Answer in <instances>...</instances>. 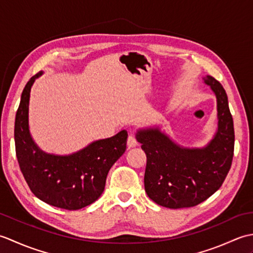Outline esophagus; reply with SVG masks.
Listing matches in <instances>:
<instances>
[{
  "label": "esophagus",
  "instance_id": "esophagus-1",
  "mask_svg": "<svg viewBox=\"0 0 253 253\" xmlns=\"http://www.w3.org/2000/svg\"><path fill=\"white\" fill-rule=\"evenodd\" d=\"M138 144L136 138L133 135H129V137H128V140H127V146L129 148H132V147H136Z\"/></svg>",
  "mask_w": 253,
  "mask_h": 253
}]
</instances>
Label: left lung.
<instances>
[{
  "label": "left lung",
  "mask_w": 253,
  "mask_h": 253,
  "mask_svg": "<svg viewBox=\"0 0 253 253\" xmlns=\"http://www.w3.org/2000/svg\"><path fill=\"white\" fill-rule=\"evenodd\" d=\"M216 96L217 129L202 148L176 143L159 126L138 129L136 139L147 155L144 189L148 197L169 209L195 207L219 189L234 157L235 132L227 94L212 76L203 77Z\"/></svg>",
  "instance_id": "left-lung-1"
}]
</instances>
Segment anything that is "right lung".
<instances>
[{
    "mask_svg": "<svg viewBox=\"0 0 253 253\" xmlns=\"http://www.w3.org/2000/svg\"><path fill=\"white\" fill-rule=\"evenodd\" d=\"M42 74L39 72L27 83L16 113L14 138L19 168L30 190L40 200L61 209H83L102 195L110 169L126 151L128 133L122 130L72 154L44 152L29 130L30 91Z\"/></svg>",
    "mask_w": 253,
    "mask_h": 253,
    "instance_id": "1",
    "label": "right lung"
}]
</instances>
